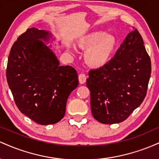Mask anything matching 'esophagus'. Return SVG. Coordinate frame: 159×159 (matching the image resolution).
Wrapping results in <instances>:
<instances>
[{
    "instance_id": "esophagus-1",
    "label": "esophagus",
    "mask_w": 159,
    "mask_h": 159,
    "mask_svg": "<svg viewBox=\"0 0 159 159\" xmlns=\"http://www.w3.org/2000/svg\"><path fill=\"white\" fill-rule=\"evenodd\" d=\"M78 80H79L80 84H84L86 82V80H87V76L84 73H81L78 75Z\"/></svg>"
}]
</instances>
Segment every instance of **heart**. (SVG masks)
Listing matches in <instances>:
<instances>
[{
  "label": "heart",
  "instance_id": "heart-1",
  "mask_svg": "<svg viewBox=\"0 0 159 159\" xmlns=\"http://www.w3.org/2000/svg\"><path fill=\"white\" fill-rule=\"evenodd\" d=\"M82 45L89 48L85 52V60L89 64L98 66L106 63L114 52L116 39L102 30L95 31L82 39Z\"/></svg>",
  "mask_w": 159,
  "mask_h": 159
}]
</instances>
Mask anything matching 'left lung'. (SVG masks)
<instances>
[{
    "label": "left lung",
    "mask_w": 159,
    "mask_h": 159,
    "mask_svg": "<svg viewBox=\"0 0 159 159\" xmlns=\"http://www.w3.org/2000/svg\"><path fill=\"white\" fill-rule=\"evenodd\" d=\"M150 75V57L134 29L110 61L89 72L86 84L93 117L104 124L126 120L145 98Z\"/></svg>",
    "instance_id": "8db88e82"
}]
</instances>
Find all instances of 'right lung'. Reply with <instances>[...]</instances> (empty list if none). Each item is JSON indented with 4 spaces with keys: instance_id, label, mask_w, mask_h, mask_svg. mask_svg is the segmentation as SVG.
Masks as SVG:
<instances>
[{
    "instance_id": "obj_1",
    "label": "right lung",
    "mask_w": 159,
    "mask_h": 159,
    "mask_svg": "<svg viewBox=\"0 0 159 159\" xmlns=\"http://www.w3.org/2000/svg\"><path fill=\"white\" fill-rule=\"evenodd\" d=\"M49 32L32 27L20 35L11 48L7 80L16 106L40 125L63 119L69 96L78 85L76 70L60 66L59 61L42 41Z\"/></svg>"
}]
</instances>
